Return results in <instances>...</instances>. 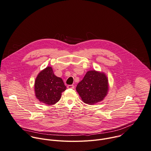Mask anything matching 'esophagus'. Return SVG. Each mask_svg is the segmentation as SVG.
<instances>
[{
  "instance_id": "esophagus-1",
  "label": "esophagus",
  "mask_w": 151,
  "mask_h": 151,
  "mask_svg": "<svg viewBox=\"0 0 151 151\" xmlns=\"http://www.w3.org/2000/svg\"><path fill=\"white\" fill-rule=\"evenodd\" d=\"M67 88H69V89H73L74 88V86L72 85H68L67 86Z\"/></svg>"
}]
</instances>
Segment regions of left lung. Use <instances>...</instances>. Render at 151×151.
Listing matches in <instances>:
<instances>
[{"instance_id":"1","label":"left lung","mask_w":151,"mask_h":151,"mask_svg":"<svg viewBox=\"0 0 151 151\" xmlns=\"http://www.w3.org/2000/svg\"><path fill=\"white\" fill-rule=\"evenodd\" d=\"M76 89L84 103L96 104L103 101L108 93V77L103 72L89 70L78 84Z\"/></svg>"}]
</instances>
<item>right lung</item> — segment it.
Segmentation results:
<instances>
[{"label":"right lung","mask_w":151,"mask_h":151,"mask_svg":"<svg viewBox=\"0 0 151 151\" xmlns=\"http://www.w3.org/2000/svg\"><path fill=\"white\" fill-rule=\"evenodd\" d=\"M66 89L62 78L56 76L50 66L46 67L37 75L35 81V94L40 102L47 105L58 102L62 93Z\"/></svg>","instance_id":"add662e5"}]
</instances>
